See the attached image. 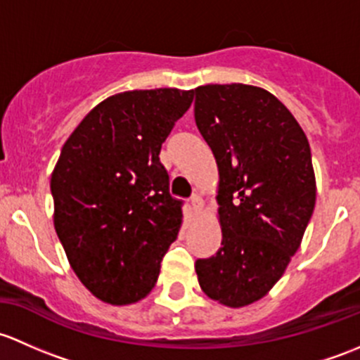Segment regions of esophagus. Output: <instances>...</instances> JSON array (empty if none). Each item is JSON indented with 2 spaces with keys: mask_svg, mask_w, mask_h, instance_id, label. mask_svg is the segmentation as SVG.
Segmentation results:
<instances>
[{
  "mask_svg": "<svg viewBox=\"0 0 360 360\" xmlns=\"http://www.w3.org/2000/svg\"><path fill=\"white\" fill-rule=\"evenodd\" d=\"M191 206H192V210L195 211V213H199V211L202 210V199H201V195H198V194H194L191 198Z\"/></svg>",
  "mask_w": 360,
  "mask_h": 360,
  "instance_id": "34e87169",
  "label": "esophagus"
}]
</instances>
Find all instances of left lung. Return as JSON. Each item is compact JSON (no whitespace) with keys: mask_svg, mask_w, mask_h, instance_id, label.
Instances as JSON below:
<instances>
[{"mask_svg":"<svg viewBox=\"0 0 360 360\" xmlns=\"http://www.w3.org/2000/svg\"><path fill=\"white\" fill-rule=\"evenodd\" d=\"M194 116L220 173L221 248L195 262L201 290L239 309L263 298L300 248L316 206L309 140L272 94L250 84L194 90Z\"/></svg>","mask_w":360,"mask_h":360,"instance_id":"left-lung-1","label":"left lung"}]
</instances>
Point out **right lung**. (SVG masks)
<instances>
[{"label": "right lung", "mask_w": 360, "mask_h": 360, "mask_svg": "<svg viewBox=\"0 0 360 360\" xmlns=\"http://www.w3.org/2000/svg\"><path fill=\"white\" fill-rule=\"evenodd\" d=\"M194 90L112 95L77 124L51 173L53 224L81 283L102 302L128 305L158 281L181 225L180 199L159 161Z\"/></svg>", "instance_id": "add662e5"}]
</instances>
